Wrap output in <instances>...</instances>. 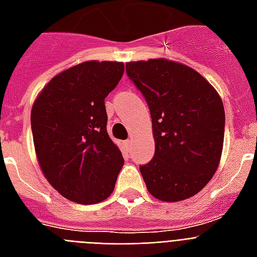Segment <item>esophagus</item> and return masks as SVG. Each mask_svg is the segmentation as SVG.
Masks as SVG:
<instances>
[{
    "label": "esophagus",
    "instance_id": "esophagus-1",
    "mask_svg": "<svg viewBox=\"0 0 257 257\" xmlns=\"http://www.w3.org/2000/svg\"><path fill=\"white\" fill-rule=\"evenodd\" d=\"M132 145H133V139H128V140L125 141V147L128 149L132 148Z\"/></svg>",
    "mask_w": 257,
    "mask_h": 257
}]
</instances>
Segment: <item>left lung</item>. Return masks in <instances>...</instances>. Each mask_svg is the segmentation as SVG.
Wrapping results in <instances>:
<instances>
[{"mask_svg":"<svg viewBox=\"0 0 257 257\" xmlns=\"http://www.w3.org/2000/svg\"><path fill=\"white\" fill-rule=\"evenodd\" d=\"M128 77L148 102L155 156L140 172L161 201H181L203 189L220 164L223 101L205 78L167 58L126 62Z\"/></svg>","mask_w":257,"mask_h":257,"instance_id":"obj_1","label":"left lung"}]
</instances>
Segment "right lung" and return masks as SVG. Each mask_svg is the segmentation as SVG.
<instances>
[{
	"instance_id": "1",
	"label": "right lung",
	"mask_w": 257,
	"mask_h": 257,
	"mask_svg": "<svg viewBox=\"0 0 257 257\" xmlns=\"http://www.w3.org/2000/svg\"><path fill=\"white\" fill-rule=\"evenodd\" d=\"M122 74V62H81L54 76L32 106L40 168L70 201L101 203L114 189L124 159L106 132L104 100Z\"/></svg>"
}]
</instances>
